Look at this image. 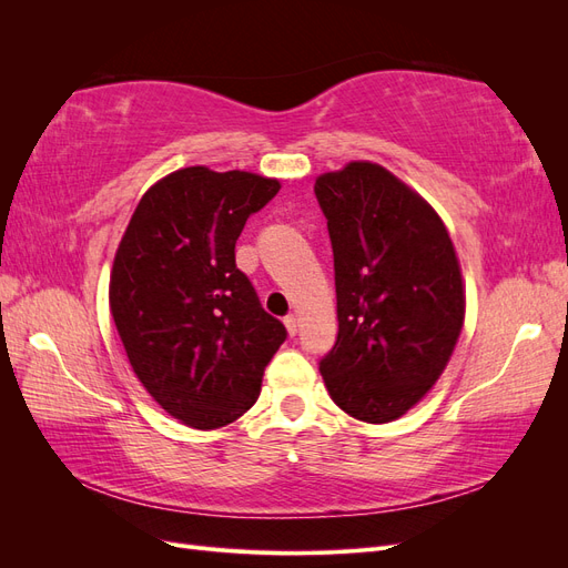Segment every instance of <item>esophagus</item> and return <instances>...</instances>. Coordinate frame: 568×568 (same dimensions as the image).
Here are the masks:
<instances>
[{
    "label": "esophagus",
    "instance_id": "1",
    "mask_svg": "<svg viewBox=\"0 0 568 568\" xmlns=\"http://www.w3.org/2000/svg\"><path fill=\"white\" fill-rule=\"evenodd\" d=\"M284 324H286L288 336H296L298 334V320H296V315H286Z\"/></svg>",
    "mask_w": 568,
    "mask_h": 568
}]
</instances>
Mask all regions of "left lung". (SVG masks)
Wrapping results in <instances>:
<instances>
[{"label":"left lung","instance_id":"8db88e82","mask_svg":"<svg viewBox=\"0 0 568 568\" xmlns=\"http://www.w3.org/2000/svg\"><path fill=\"white\" fill-rule=\"evenodd\" d=\"M336 282L338 334L320 359L326 390L351 417L386 424L419 403L464 322L448 230L386 168L348 163L315 182Z\"/></svg>","mask_w":568,"mask_h":568}]
</instances>
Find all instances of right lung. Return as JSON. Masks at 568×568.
I'll return each instance as SVG.
<instances>
[{"mask_svg": "<svg viewBox=\"0 0 568 568\" xmlns=\"http://www.w3.org/2000/svg\"><path fill=\"white\" fill-rule=\"evenodd\" d=\"M280 182L194 165L136 203L111 272V315L136 379L168 415L220 428L261 395L286 326L265 313L234 246Z\"/></svg>", "mask_w": 568, "mask_h": 568, "instance_id": "add662e5", "label": "right lung"}]
</instances>
